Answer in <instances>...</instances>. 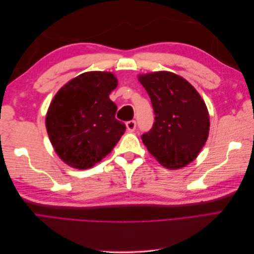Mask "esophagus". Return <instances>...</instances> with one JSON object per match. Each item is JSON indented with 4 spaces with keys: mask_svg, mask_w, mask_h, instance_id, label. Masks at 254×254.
<instances>
[{
    "mask_svg": "<svg viewBox=\"0 0 254 254\" xmlns=\"http://www.w3.org/2000/svg\"><path fill=\"white\" fill-rule=\"evenodd\" d=\"M126 127H127V130L129 132H132V131H134L135 130V127H136V123H135V121H128L127 123H126Z\"/></svg>",
    "mask_w": 254,
    "mask_h": 254,
    "instance_id": "esophagus-1",
    "label": "esophagus"
}]
</instances>
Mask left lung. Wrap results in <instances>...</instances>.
Instances as JSON below:
<instances>
[{
  "mask_svg": "<svg viewBox=\"0 0 254 254\" xmlns=\"http://www.w3.org/2000/svg\"><path fill=\"white\" fill-rule=\"evenodd\" d=\"M155 112V123L142 141L160 164L180 168L194 161L204 146L210 118L201 96L191 84L172 72L139 76Z\"/></svg>",
  "mask_w": 254,
  "mask_h": 254,
  "instance_id": "8db88e82",
  "label": "left lung"
}]
</instances>
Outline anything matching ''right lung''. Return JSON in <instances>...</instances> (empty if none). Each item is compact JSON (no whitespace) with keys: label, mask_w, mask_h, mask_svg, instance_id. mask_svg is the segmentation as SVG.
<instances>
[{"label":"right lung","mask_w":254,"mask_h":254,"mask_svg":"<svg viewBox=\"0 0 254 254\" xmlns=\"http://www.w3.org/2000/svg\"><path fill=\"white\" fill-rule=\"evenodd\" d=\"M118 79L110 72H87L61 88L45 118L54 149L64 163L87 170L120 141L126 125L115 119L118 107L109 94Z\"/></svg>","instance_id":"1"}]
</instances>
